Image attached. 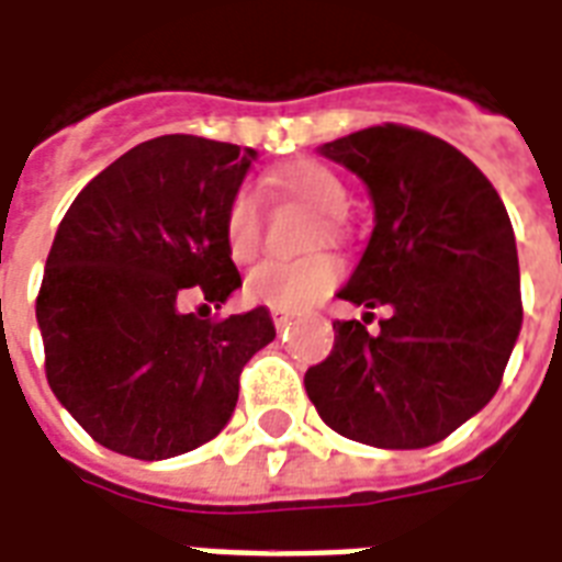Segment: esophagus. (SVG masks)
Wrapping results in <instances>:
<instances>
[{"label": "esophagus", "instance_id": "esophagus-1", "mask_svg": "<svg viewBox=\"0 0 562 562\" xmlns=\"http://www.w3.org/2000/svg\"><path fill=\"white\" fill-rule=\"evenodd\" d=\"M270 318H273L277 328H285V325L292 322V313H289V310H280V306H270Z\"/></svg>", "mask_w": 562, "mask_h": 562}]
</instances>
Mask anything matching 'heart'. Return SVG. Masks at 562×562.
Wrapping results in <instances>:
<instances>
[{"label":"heart","mask_w":562,"mask_h":562,"mask_svg":"<svg viewBox=\"0 0 562 562\" xmlns=\"http://www.w3.org/2000/svg\"><path fill=\"white\" fill-rule=\"evenodd\" d=\"M273 186L304 207L316 210L318 222L310 234V246L340 244L342 213L349 210V189L337 171L316 159H294L273 171ZM222 244L237 265L258 256L261 246V198L252 186H237L222 213ZM340 280V265L330 256H306L294 261L270 258L246 277L249 301L280 310H304L316 304Z\"/></svg>","instance_id":"obj_1"}]
</instances>
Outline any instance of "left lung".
<instances>
[{"label": "left lung", "mask_w": 562, "mask_h": 562, "mask_svg": "<svg viewBox=\"0 0 562 562\" xmlns=\"http://www.w3.org/2000/svg\"><path fill=\"white\" fill-rule=\"evenodd\" d=\"M328 159L370 189L376 228L342 301L391 306L370 334L334 322V349L306 370L330 430L376 448H427L491 401L518 340L515 232L491 180L448 140L382 123L330 140ZM373 316V313H367Z\"/></svg>", "instance_id": "obj_1"}]
</instances>
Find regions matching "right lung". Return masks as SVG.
<instances>
[{
    "instance_id": "right-lung-1",
    "label": "right lung",
    "mask_w": 562,
    "mask_h": 562,
    "mask_svg": "<svg viewBox=\"0 0 562 562\" xmlns=\"http://www.w3.org/2000/svg\"><path fill=\"white\" fill-rule=\"evenodd\" d=\"M256 149L161 135L83 186L56 228L35 316L56 401L116 454L165 460L232 418L246 361L277 330L268 310L198 318L240 285L222 213Z\"/></svg>"
}]
</instances>
